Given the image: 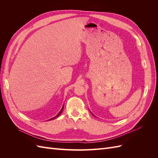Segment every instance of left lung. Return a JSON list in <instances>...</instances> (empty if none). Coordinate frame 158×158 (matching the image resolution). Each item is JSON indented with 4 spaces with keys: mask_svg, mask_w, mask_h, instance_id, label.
Segmentation results:
<instances>
[{
    "mask_svg": "<svg viewBox=\"0 0 158 158\" xmlns=\"http://www.w3.org/2000/svg\"><path fill=\"white\" fill-rule=\"evenodd\" d=\"M93 114V115H94V117H95V115H94V114Z\"/></svg>",
    "mask_w": 158,
    "mask_h": 158,
    "instance_id": "left-lung-1",
    "label": "left lung"
}]
</instances>
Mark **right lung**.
Segmentation results:
<instances>
[{
  "label": "right lung",
  "mask_w": 158,
  "mask_h": 158,
  "mask_svg": "<svg viewBox=\"0 0 158 158\" xmlns=\"http://www.w3.org/2000/svg\"><path fill=\"white\" fill-rule=\"evenodd\" d=\"M63 108H64V105H63V107H62V109H61V110L60 111V112L56 114V115L55 116V117H52V118H50V119H49L48 121H51V120H52V119H54V118H56L57 117H59L60 114L62 113V112H63Z\"/></svg>",
  "instance_id": "obj_1"
}]
</instances>
